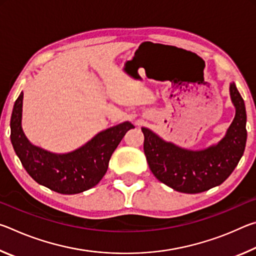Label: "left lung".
<instances>
[{
	"label": "left lung",
	"instance_id": "left-lung-1",
	"mask_svg": "<svg viewBox=\"0 0 256 256\" xmlns=\"http://www.w3.org/2000/svg\"><path fill=\"white\" fill-rule=\"evenodd\" d=\"M229 94L235 118L222 140L208 148H182L149 128H141L146 162L156 178L177 192L188 194L204 192L228 178L244 154L248 138L245 104L234 82Z\"/></svg>",
	"mask_w": 256,
	"mask_h": 256
}]
</instances>
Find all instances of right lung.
I'll return each instance as SVG.
<instances>
[{"mask_svg":"<svg viewBox=\"0 0 256 256\" xmlns=\"http://www.w3.org/2000/svg\"><path fill=\"white\" fill-rule=\"evenodd\" d=\"M24 92L19 94L11 115V144L32 178L60 194H76L96 186L106 174L114 150L131 122H123L97 133L80 148L55 154L32 144L22 130Z\"/></svg>","mask_w":256,"mask_h":256,"instance_id":"obj_1","label":"right lung"}]
</instances>
